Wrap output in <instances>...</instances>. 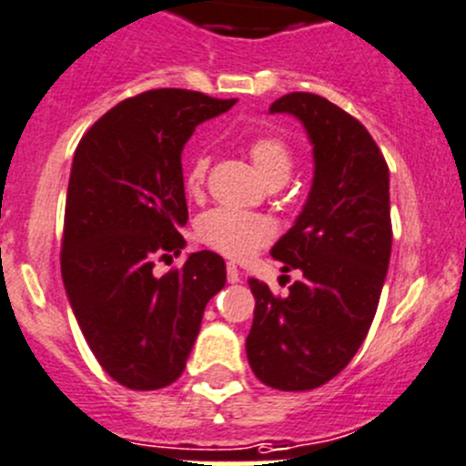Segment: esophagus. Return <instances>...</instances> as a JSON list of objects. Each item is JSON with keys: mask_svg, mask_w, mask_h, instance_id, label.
Instances as JSON below:
<instances>
[{"mask_svg": "<svg viewBox=\"0 0 466 466\" xmlns=\"http://www.w3.org/2000/svg\"><path fill=\"white\" fill-rule=\"evenodd\" d=\"M241 280V271H238L237 267H234V264H228V282H238Z\"/></svg>", "mask_w": 466, "mask_h": 466, "instance_id": "esophagus-1", "label": "esophagus"}]
</instances>
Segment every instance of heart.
<instances>
[{
	"label": "heart",
	"mask_w": 466,
	"mask_h": 466,
	"mask_svg": "<svg viewBox=\"0 0 466 466\" xmlns=\"http://www.w3.org/2000/svg\"><path fill=\"white\" fill-rule=\"evenodd\" d=\"M248 154L253 160L255 169L264 181H287L292 174V151L285 140L278 135H258L248 145ZM208 156L195 154L186 169V188L190 193H199L207 179ZM276 237V225L259 213L238 211V208L218 207L211 208L198 220V238L216 253L225 255L229 259H248L258 253L259 248L273 241Z\"/></svg>",
	"instance_id": "1"
}]
</instances>
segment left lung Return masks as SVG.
<instances>
[{
	"label": "left lung",
	"instance_id": "8db88e82",
	"mask_svg": "<svg viewBox=\"0 0 466 466\" xmlns=\"http://www.w3.org/2000/svg\"><path fill=\"white\" fill-rule=\"evenodd\" d=\"M294 115L312 142L315 177L297 223L271 255L301 280L287 297L250 278L248 363L262 384L310 390L354 359L375 319L390 259L389 165L365 126L317 94L292 91L268 107Z\"/></svg>",
	"mask_w": 466,
	"mask_h": 466
}]
</instances>
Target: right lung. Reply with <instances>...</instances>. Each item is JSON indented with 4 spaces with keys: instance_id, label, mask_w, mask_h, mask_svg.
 <instances>
[{
    "instance_id": "1",
    "label": "right lung",
    "mask_w": 466,
    "mask_h": 466,
    "mask_svg": "<svg viewBox=\"0 0 466 466\" xmlns=\"http://www.w3.org/2000/svg\"><path fill=\"white\" fill-rule=\"evenodd\" d=\"M234 106L199 91L126 98L77 145L64 213L62 278L73 315L103 370L133 390L181 377L208 299L225 287L211 250L154 276L186 246L181 151L195 126Z\"/></svg>"
}]
</instances>
